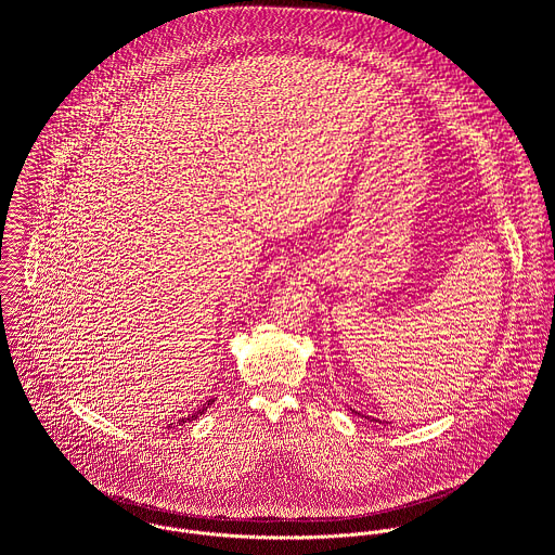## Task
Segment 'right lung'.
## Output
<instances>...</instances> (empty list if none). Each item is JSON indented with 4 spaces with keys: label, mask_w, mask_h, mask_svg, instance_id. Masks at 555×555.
<instances>
[{
    "label": "right lung",
    "mask_w": 555,
    "mask_h": 555,
    "mask_svg": "<svg viewBox=\"0 0 555 555\" xmlns=\"http://www.w3.org/2000/svg\"><path fill=\"white\" fill-rule=\"evenodd\" d=\"M211 402H214V400H209V402H207V404H205V406H203V409H196V411H194V413H192V415H188V417H181V420H179V422H177V424H179V426H183V424H190V422H194V420H198V415H203V413H205V411H207V406H211ZM168 428H172V424H170V426H168Z\"/></svg>",
    "instance_id": "right-lung-1"
}]
</instances>
